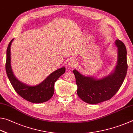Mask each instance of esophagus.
Instances as JSON below:
<instances>
[{
    "instance_id": "esophagus-1",
    "label": "esophagus",
    "mask_w": 133,
    "mask_h": 133,
    "mask_svg": "<svg viewBox=\"0 0 133 133\" xmlns=\"http://www.w3.org/2000/svg\"><path fill=\"white\" fill-rule=\"evenodd\" d=\"M76 65V61L75 59H70L68 61V66L69 67H71V68H73Z\"/></svg>"
}]
</instances>
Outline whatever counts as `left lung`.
<instances>
[{
  "label": "left lung",
  "mask_w": 133,
  "mask_h": 133,
  "mask_svg": "<svg viewBox=\"0 0 133 133\" xmlns=\"http://www.w3.org/2000/svg\"><path fill=\"white\" fill-rule=\"evenodd\" d=\"M115 43L118 47V59L115 72L106 78L96 79L83 76L75 69L73 71L77 85L78 96L89 104H97L110 99L122 86L127 74V50L120 39Z\"/></svg>",
  "instance_id": "1"
}]
</instances>
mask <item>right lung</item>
<instances>
[{
	"label": "right lung",
	"mask_w": 133,
	"mask_h": 133,
	"mask_svg": "<svg viewBox=\"0 0 133 133\" xmlns=\"http://www.w3.org/2000/svg\"><path fill=\"white\" fill-rule=\"evenodd\" d=\"M13 39L9 43L6 51V71L14 89L18 95L31 103H39L50 100L54 93L56 81L65 72V68L58 69L49 75L43 82L34 87H30L20 82L14 76L10 66V45Z\"/></svg>",
	"instance_id": "obj_1"
}]
</instances>
